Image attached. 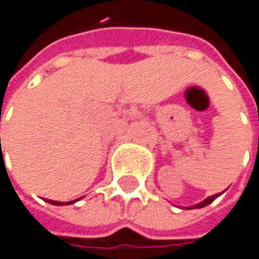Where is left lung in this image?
Instances as JSON below:
<instances>
[{
	"mask_svg": "<svg viewBox=\"0 0 259 259\" xmlns=\"http://www.w3.org/2000/svg\"><path fill=\"white\" fill-rule=\"evenodd\" d=\"M224 193V191H223ZM223 193H218V195H213V196H208L207 199H204L202 202H199V204H196V205H191V207H188V208H202V207H205V205H208V204H211L219 195H223Z\"/></svg>",
	"mask_w": 259,
	"mask_h": 259,
	"instance_id": "left-lung-1",
	"label": "left lung"
}]
</instances>
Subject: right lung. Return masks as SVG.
Here are the masks:
<instances>
[{
	"instance_id": "right-lung-1",
	"label": "right lung",
	"mask_w": 259,
	"mask_h": 259,
	"mask_svg": "<svg viewBox=\"0 0 259 259\" xmlns=\"http://www.w3.org/2000/svg\"><path fill=\"white\" fill-rule=\"evenodd\" d=\"M48 202L49 204H52V205H68V204H74V202H77V199L75 201H71V202H58V201H51V199H48Z\"/></svg>"
}]
</instances>
